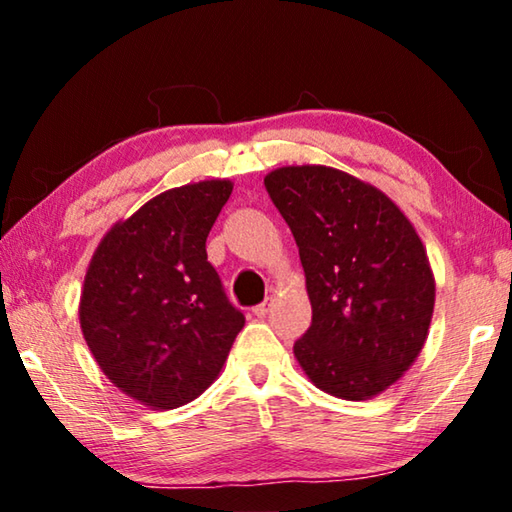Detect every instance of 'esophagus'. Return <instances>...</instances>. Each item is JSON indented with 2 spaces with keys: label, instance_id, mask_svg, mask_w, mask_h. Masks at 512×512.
<instances>
[{
  "label": "esophagus",
  "instance_id": "1",
  "mask_svg": "<svg viewBox=\"0 0 512 512\" xmlns=\"http://www.w3.org/2000/svg\"><path fill=\"white\" fill-rule=\"evenodd\" d=\"M271 305H273V300L268 298V300H264L262 305H257V307H253V314L257 316V318H264L268 311H271Z\"/></svg>",
  "mask_w": 512,
  "mask_h": 512
}]
</instances>
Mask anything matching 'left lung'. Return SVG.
<instances>
[{
    "label": "left lung",
    "instance_id": "8db88e82",
    "mask_svg": "<svg viewBox=\"0 0 512 512\" xmlns=\"http://www.w3.org/2000/svg\"><path fill=\"white\" fill-rule=\"evenodd\" d=\"M264 185L296 239L311 300L293 354L320 391L370 400L427 341L436 300L427 250L391 198L345 171L280 167Z\"/></svg>",
    "mask_w": 512,
    "mask_h": 512
}]
</instances>
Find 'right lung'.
I'll return each instance as SVG.
<instances>
[{"mask_svg":"<svg viewBox=\"0 0 512 512\" xmlns=\"http://www.w3.org/2000/svg\"><path fill=\"white\" fill-rule=\"evenodd\" d=\"M230 194V180L162 192L112 225L85 273L83 339L103 375L151 409L196 400L246 323L205 250Z\"/></svg>","mask_w":512,"mask_h":512,"instance_id":"right-lung-1","label":"right lung"}]
</instances>
